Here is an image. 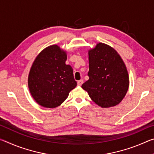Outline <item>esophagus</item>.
I'll list each match as a JSON object with an SVG mask.
<instances>
[{
	"instance_id": "1",
	"label": "esophagus",
	"mask_w": 154,
	"mask_h": 154,
	"mask_svg": "<svg viewBox=\"0 0 154 154\" xmlns=\"http://www.w3.org/2000/svg\"><path fill=\"white\" fill-rule=\"evenodd\" d=\"M83 83V79H81V80L78 81V82H77V85H79V86H81V85H82Z\"/></svg>"
}]
</instances>
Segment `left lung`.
<instances>
[{"instance_id": "8db88e82", "label": "left lung", "mask_w": 154, "mask_h": 154, "mask_svg": "<svg viewBox=\"0 0 154 154\" xmlns=\"http://www.w3.org/2000/svg\"><path fill=\"white\" fill-rule=\"evenodd\" d=\"M89 79L82 88L102 108L116 106L123 100L129 87L126 65L115 49L99 43L88 51Z\"/></svg>"}]
</instances>
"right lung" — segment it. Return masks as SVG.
<instances>
[{
  "label": "right lung",
  "instance_id": "1",
  "mask_svg": "<svg viewBox=\"0 0 154 154\" xmlns=\"http://www.w3.org/2000/svg\"><path fill=\"white\" fill-rule=\"evenodd\" d=\"M66 59V52L57 45L45 48L36 56L28 75V85L38 105L57 107L77 86L72 67L65 63Z\"/></svg>",
  "mask_w": 154,
  "mask_h": 154
}]
</instances>
